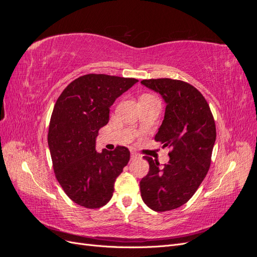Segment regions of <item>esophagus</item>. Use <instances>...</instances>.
I'll return each instance as SVG.
<instances>
[{"instance_id":"esophagus-1","label":"esophagus","mask_w":257,"mask_h":257,"mask_svg":"<svg viewBox=\"0 0 257 257\" xmlns=\"http://www.w3.org/2000/svg\"><path fill=\"white\" fill-rule=\"evenodd\" d=\"M139 158H141V155H139L137 152H135V151L131 152V159L132 160H136V159H139Z\"/></svg>"}]
</instances>
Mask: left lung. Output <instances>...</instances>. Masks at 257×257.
<instances>
[{"mask_svg": "<svg viewBox=\"0 0 257 257\" xmlns=\"http://www.w3.org/2000/svg\"><path fill=\"white\" fill-rule=\"evenodd\" d=\"M144 85L160 93L166 103L164 120L155 142L168 148L169 161L161 166L144 157L149 173L141 181L145 204L158 212L181 207L205 179L216 138L215 123L203 94L192 84L177 79H145Z\"/></svg>", "mask_w": 257, "mask_h": 257, "instance_id": "1", "label": "left lung"}]
</instances>
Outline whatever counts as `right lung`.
Here are the masks:
<instances>
[{
  "label": "right lung",
  "mask_w": 257,
  "mask_h": 257,
  "mask_svg": "<svg viewBox=\"0 0 257 257\" xmlns=\"http://www.w3.org/2000/svg\"><path fill=\"white\" fill-rule=\"evenodd\" d=\"M135 78L88 74L75 79L54 105L48 131L53 172L74 203L97 209L112 197L114 181L130 161L126 147L95 150L100 127L109 121V108Z\"/></svg>",
  "instance_id": "1"
}]
</instances>
